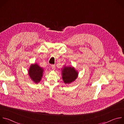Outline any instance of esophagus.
Masks as SVG:
<instances>
[{
	"label": "esophagus",
	"instance_id": "34e87169",
	"mask_svg": "<svg viewBox=\"0 0 124 124\" xmlns=\"http://www.w3.org/2000/svg\"><path fill=\"white\" fill-rule=\"evenodd\" d=\"M51 68H52V70H55V65H51Z\"/></svg>",
	"mask_w": 124,
	"mask_h": 124
}]
</instances>
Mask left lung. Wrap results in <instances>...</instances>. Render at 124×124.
Instances as JSON below:
<instances>
[{
  "label": "left lung",
  "mask_w": 124,
  "mask_h": 124,
  "mask_svg": "<svg viewBox=\"0 0 124 124\" xmlns=\"http://www.w3.org/2000/svg\"><path fill=\"white\" fill-rule=\"evenodd\" d=\"M62 78L64 82L69 84L73 82L77 78L78 72L73 67L64 66L62 69Z\"/></svg>",
  "instance_id": "left-lung-1"
}]
</instances>
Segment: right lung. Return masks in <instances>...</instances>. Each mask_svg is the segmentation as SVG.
Instances as JSON below:
<instances>
[{
  "label": "right lung",
  "mask_w": 124,
  "mask_h": 124,
  "mask_svg": "<svg viewBox=\"0 0 124 124\" xmlns=\"http://www.w3.org/2000/svg\"><path fill=\"white\" fill-rule=\"evenodd\" d=\"M44 69L37 63L32 64L28 70L31 79L35 83H38L41 80L43 76Z\"/></svg>",
  "instance_id": "right-lung-1"
}]
</instances>
